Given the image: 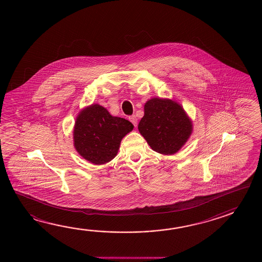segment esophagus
<instances>
[{
    "label": "esophagus",
    "instance_id": "1",
    "mask_svg": "<svg viewBox=\"0 0 262 262\" xmlns=\"http://www.w3.org/2000/svg\"><path fill=\"white\" fill-rule=\"evenodd\" d=\"M129 121H130L131 123H133V125L135 127H137V124H138V119L136 117V115H132V116H130V117H129Z\"/></svg>",
    "mask_w": 262,
    "mask_h": 262
}]
</instances>
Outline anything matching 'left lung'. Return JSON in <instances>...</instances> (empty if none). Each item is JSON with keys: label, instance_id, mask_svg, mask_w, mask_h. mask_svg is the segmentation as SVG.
<instances>
[{"label": "left lung", "instance_id": "8db88e82", "mask_svg": "<svg viewBox=\"0 0 262 262\" xmlns=\"http://www.w3.org/2000/svg\"><path fill=\"white\" fill-rule=\"evenodd\" d=\"M138 128L152 150L173 155L187 141L192 123L176 102L152 98L145 104L144 116Z\"/></svg>", "mask_w": 262, "mask_h": 262}]
</instances>
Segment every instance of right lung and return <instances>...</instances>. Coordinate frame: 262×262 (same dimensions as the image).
I'll list each match as a JSON object with an SVG mask.
<instances>
[{
    "label": "right lung",
    "instance_id": "1",
    "mask_svg": "<svg viewBox=\"0 0 262 262\" xmlns=\"http://www.w3.org/2000/svg\"><path fill=\"white\" fill-rule=\"evenodd\" d=\"M134 125L123 118L113 117L105 107L92 105L79 113L74 127V145L78 154L96 165L117 155L121 140Z\"/></svg>",
    "mask_w": 262,
    "mask_h": 262
}]
</instances>
